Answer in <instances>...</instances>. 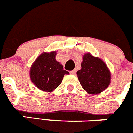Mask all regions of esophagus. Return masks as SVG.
Here are the masks:
<instances>
[{"instance_id":"1","label":"esophagus","mask_w":133,"mask_h":133,"mask_svg":"<svg viewBox=\"0 0 133 133\" xmlns=\"http://www.w3.org/2000/svg\"><path fill=\"white\" fill-rule=\"evenodd\" d=\"M76 71H77L76 69H74V70L71 71H70V74H73V75H75V74H76Z\"/></svg>"}]
</instances>
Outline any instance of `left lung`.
<instances>
[{
    "mask_svg": "<svg viewBox=\"0 0 133 133\" xmlns=\"http://www.w3.org/2000/svg\"><path fill=\"white\" fill-rule=\"evenodd\" d=\"M77 75L82 87L90 95H98L111 83V72L106 63L89 52L83 56L81 69Z\"/></svg>",
    "mask_w": 133,
    "mask_h": 133,
    "instance_id": "left-lung-1",
    "label": "left lung"
}]
</instances>
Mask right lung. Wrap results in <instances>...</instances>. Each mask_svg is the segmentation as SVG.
I'll return each mask as SVG.
<instances>
[{
  "mask_svg": "<svg viewBox=\"0 0 133 133\" xmlns=\"http://www.w3.org/2000/svg\"><path fill=\"white\" fill-rule=\"evenodd\" d=\"M56 51L41 53L31 66V81L43 91L53 92L61 84L64 75L69 74L56 59Z\"/></svg>",
  "mask_w": 133,
  "mask_h": 133,
  "instance_id": "obj_1",
  "label": "right lung"
}]
</instances>
